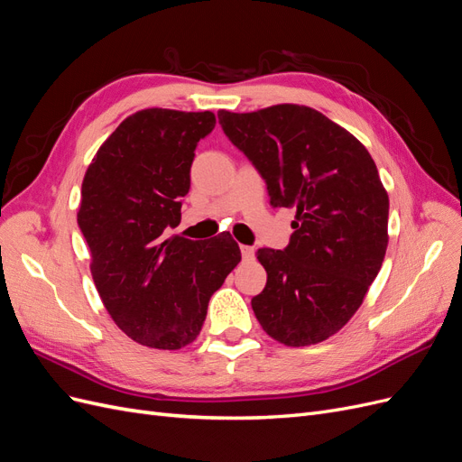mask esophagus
<instances>
[{
    "mask_svg": "<svg viewBox=\"0 0 462 462\" xmlns=\"http://www.w3.org/2000/svg\"><path fill=\"white\" fill-rule=\"evenodd\" d=\"M241 254L245 260H253L254 258V248L253 246H241Z\"/></svg>",
    "mask_w": 462,
    "mask_h": 462,
    "instance_id": "1",
    "label": "esophagus"
}]
</instances>
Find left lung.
I'll return each instance as SVG.
<instances>
[{"mask_svg":"<svg viewBox=\"0 0 462 462\" xmlns=\"http://www.w3.org/2000/svg\"><path fill=\"white\" fill-rule=\"evenodd\" d=\"M217 117L272 206L297 209L289 246L256 253L268 273L253 299L260 326L287 346L326 341L360 309L385 258L389 197L377 167L358 138L309 106Z\"/></svg>","mask_w":462,"mask_h":462,"instance_id":"left-lung-1","label":"left lung"}]
</instances>
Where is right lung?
Returning <instances> with one entry per match:
<instances>
[{"mask_svg": "<svg viewBox=\"0 0 462 462\" xmlns=\"http://www.w3.org/2000/svg\"><path fill=\"white\" fill-rule=\"evenodd\" d=\"M212 111L150 107L129 116L96 152L82 179L79 227L106 310L136 343L177 351L197 339L209 297L241 262L229 235L170 236L190 189Z\"/></svg>", "mask_w": 462, "mask_h": 462, "instance_id": "add662e5", "label": "right lung"}]
</instances>
